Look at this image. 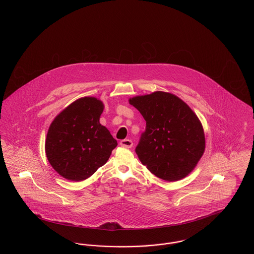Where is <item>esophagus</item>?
<instances>
[{"mask_svg": "<svg viewBox=\"0 0 254 254\" xmlns=\"http://www.w3.org/2000/svg\"><path fill=\"white\" fill-rule=\"evenodd\" d=\"M120 145L124 147H127V148H130L133 145V142L129 139H125V140H122L120 142Z\"/></svg>", "mask_w": 254, "mask_h": 254, "instance_id": "1", "label": "esophagus"}]
</instances>
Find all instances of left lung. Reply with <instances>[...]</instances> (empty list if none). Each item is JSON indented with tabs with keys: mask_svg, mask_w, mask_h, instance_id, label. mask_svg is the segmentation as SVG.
<instances>
[{
	"mask_svg": "<svg viewBox=\"0 0 254 254\" xmlns=\"http://www.w3.org/2000/svg\"><path fill=\"white\" fill-rule=\"evenodd\" d=\"M146 122L135 151L151 173L179 181L197 166L205 152L202 123L179 97L165 91L129 98Z\"/></svg>",
	"mask_w": 254,
	"mask_h": 254,
	"instance_id": "left-lung-1",
	"label": "left lung"
}]
</instances>
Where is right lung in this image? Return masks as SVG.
Returning <instances> with one entry per match:
<instances>
[{"mask_svg":"<svg viewBox=\"0 0 254 254\" xmlns=\"http://www.w3.org/2000/svg\"><path fill=\"white\" fill-rule=\"evenodd\" d=\"M104 108L100 99L83 97L63 109L50 124L46 154L62 177L83 181L109 160L117 141L100 124Z\"/></svg>","mask_w":254,"mask_h":254,"instance_id":"1","label":"right lung"}]
</instances>
